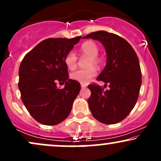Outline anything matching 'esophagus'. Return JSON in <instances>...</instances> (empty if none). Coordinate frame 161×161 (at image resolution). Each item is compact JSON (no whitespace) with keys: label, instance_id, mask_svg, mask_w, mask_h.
<instances>
[{"label":"esophagus","instance_id":"esophagus-1","mask_svg":"<svg viewBox=\"0 0 161 161\" xmlns=\"http://www.w3.org/2000/svg\"><path fill=\"white\" fill-rule=\"evenodd\" d=\"M86 87H87L86 85H85V84H81V88H86Z\"/></svg>","mask_w":161,"mask_h":161}]
</instances>
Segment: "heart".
<instances>
[{"label":"heart","instance_id":"b5f03b06","mask_svg":"<svg viewBox=\"0 0 161 161\" xmlns=\"http://www.w3.org/2000/svg\"><path fill=\"white\" fill-rule=\"evenodd\" d=\"M80 54L83 57H87L89 58L88 61V66L89 68L86 69H78L73 72L70 75L72 79L77 81V82L86 84L90 81L92 77L96 75L97 70L94 67L99 66L101 64V58L98 57L99 48L94 42L88 41L85 42L81 45L79 48ZM77 61H78V57L74 51H69L65 57V64L66 66L69 69H75L76 66Z\"/></svg>","mask_w":161,"mask_h":161}]
</instances>
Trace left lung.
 Listing matches in <instances>:
<instances>
[{"label": "left lung", "mask_w": 161, "mask_h": 161, "mask_svg": "<svg viewBox=\"0 0 161 161\" xmlns=\"http://www.w3.org/2000/svg\"><path fill=\"white\" fill-rule=\"evenodd\" d=\"M101 42L107 53V64L97 80L108 85V90L88 85L92 95L88 100L92 116L104 124L124 119L136 104L142 85V73L136 51L122 37L105 31L92 32L83 38Z\"/></svg>", "instance_id": "8db88e82"}]
</instances>
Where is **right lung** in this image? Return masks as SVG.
<instances>
[{"label":"right lung","mask_w":161,"mask_h":161,"mask_svg":"<svg viewBox=\"0 0 161 161\" xmlns=\"http://www.w3.org/2000/svg\"><path fill=\"white\" fill-rule=\"evenodd\" d=\"M81 38L42 41L20 64L18 86L22 101L31 116L42 124H59L70 114L81 86L69 79L65 57ZM57 81L65 82L64 88H57Z\"/></svg>","instance_id":"right-lung-1"}]
</instances>
